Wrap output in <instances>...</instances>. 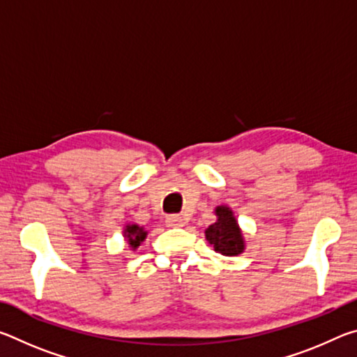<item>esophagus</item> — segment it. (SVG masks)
<instances>
[{
  "mask_svg": "<svg viewBox=\"0 0 357 357\" xmlns=\"http://www.w3.org/2000/svg\"><path fill=\"white\" fill-rule=\"evenodd\" d=\"M165 223H167V227H170V228H179V227H184V219L181 215L173 214V215L167 217Z\"/></svg>",
  "mask_w": 357,
  "mask_h": 357,
  "instance_id": "34e87169",
  "label": "esophagus"
}]
</instances>
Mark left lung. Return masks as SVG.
I'll return each instance as SVG.
<instances>
[{"instance_id": "left-lung-1", "label": "left lung", "mask_w": 357, "mask_h": 357, "mask_svg": "<svg viewBox=\"0 0 357 357\" xmlns=\"http://www.w3.org/2000/svg\"><path fill=\"white\" fill-rule=\"evenodd\" d=\"M215 215L217 222L209 225L204 231L208 243L214 247L215 252L225 257H234L243 253L245 243L233 211L228 206H217Z\"/></svg>"}]
</instances>
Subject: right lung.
I'll return each instance as SVG.
<instances>
[{
    "mask_svg": "<svg viewBox=\"0 0 357 357\" xmlns=\"http://www.w3.org/2000/svg\"><path fill=\"white\" fill-rule=\"evenodd\" d=\"M148 231H144V228L137 225V223H128L124 228V238L128 239V244L130 245L132 250L138 249L144 239H146Z\"/></svg>",
    "mask_w": 357,
    "mask_h": 357,
    "instance_id": "obj_1",
    "label": "right lung"
}]
</instances>
